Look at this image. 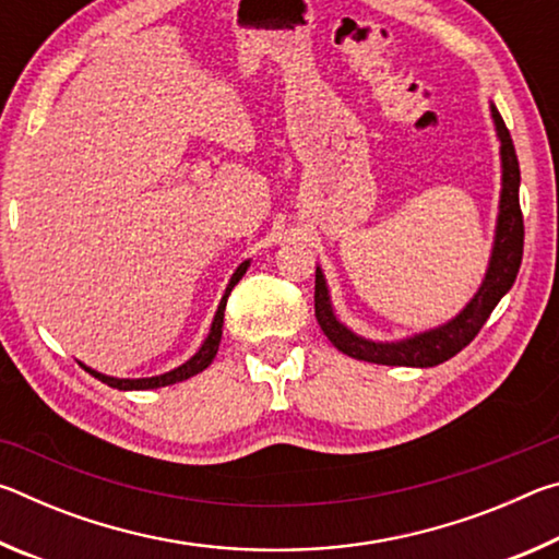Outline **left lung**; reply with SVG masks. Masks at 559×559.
Segmentation results:
<instances>
[{
    "label": "left lung",
    "instance_id": "1",
    "mask_svg": "<svg viewBox=\"0 0 559 559\" xmlns=\"http://www.w3.org/2000/svg\"><path fill=\"white\" fill-rule=\"evenodd\" d=\"M490 116L496 122V132L500 140V167H503V189H500V206H498V224H496V239H493V253H490L486 278L480 283L476 296L471 298L466 308L461 310L456 318L443 323L427 333H419L406 340H396V343H374V340H365L355 335L353 330L345 328L333 313V302H330L328 283L323 271L316 269V318L318 325L323 328L330 343H333L340 353H345L355 359H365V362L374 365H390V367H433L459 355L478 330L484 328L488 316L493 313L498 300L506 296L510 286L515 283L520 271V261H523V212H520V165L518 155L510 140V132L506 128L503 118L496 106H490Z\"/></svg>",
    "mask_w": 559,
    "mask_h": 559
}]
</instances>
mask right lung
Wrapping results in <instances>:
<instances>
[{
	"label": "right lung",
	"mask_w": 559,
	"mask_h": 559,
	"mask_svg": "<svg viewBox=\"0 0 559 559\" xmlns=\"http://www.w3.org/2000/svg\"><path fill=\"white\" fill-rule=\"evenodd\" d=\"M249 263H251V261H243L241 266L234 271L229 286H226V290H224V298H222V302H219V308H216V316H214V320H212L210 335H206V340L202 343L200 353H197L194 357H189L185 365L175 367L173 372H165V374H157V377H143V380H118V377H108V374H100V372H96V370H91V367H86V365H81V367H83V370H86V372H91L93 377H96V380H100L103 384L112 386V390H157V386H167V384L182 382V380H189V377L200 374L202 370H206V367L212 365L216 349H219L226 298H229V293H231V288L236 286V283L241 281L246 269H249Z\"/></svg>",
	"instance_id": "obj_1"
}]
</instances>
